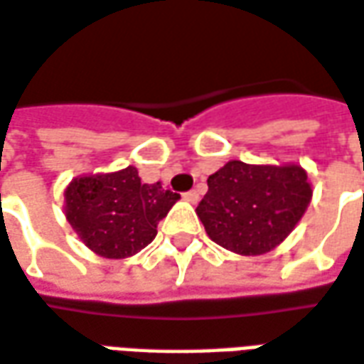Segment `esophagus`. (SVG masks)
I'll return each instance as SVG.
<instances>
[{
    "instance_id": "34e87169",
    "label": "esophagus",
    "mask_w": 364,
    "mask_h": 364,
    "mask_svg": "<svg viewBox=\"0 0 364 364\" xmlns=\"http://www.w3.org/2000/svg\"><path fill=\"white\" fill-rule=\"evenodd\" d=\"M183 199L187 200V203H193V205H197V203H199V193H197V191H189V193H185V195H183Z\"/></svg>"
}]
</instances>
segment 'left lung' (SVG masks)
I'll list each match as a JSON object with an SVG mask.
<instances>
[{"instance_id":"obj_1","label":"left lung","mask_w":364,"mask_h":364,"mask_svg":"<svg viewBox=\"0 0 364 364\" xmlns=\"http://www.w3.org/2000/svg\"><path fill=\"white\" fill-rule=\"evenodd\" d=\"M197 217L208 238L240 256H258L284 242L311 203V183L297 164L228 161L208 175Z\"/></svg>"}]
</instances>
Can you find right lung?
Segmentation results:
<instances>
[{"mask_svg": "<svg viewBox=\"0 0 364 364\" xmlns=\"http://www.w3.org/2000/svg\"><path fill=\"white\" fill-rule=\"evenodd\" d=\"M181 199L161 183H141L128 165L110 173L78 175L65 189V217L94 254L122 260L157 235V223Z\"/></svg>", "mask_w": 364, "mask_h": 364, "instance_id": "right-lung-1", "label": "right lung"}]
</instances>
